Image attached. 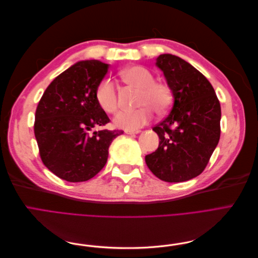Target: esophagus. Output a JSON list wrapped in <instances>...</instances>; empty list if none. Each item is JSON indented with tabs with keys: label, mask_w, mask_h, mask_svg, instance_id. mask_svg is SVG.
Segmentation results:
<instances>
[{
	"label": "esophagus",
	"mask_w": 258,
	"mask_h": 258,
	"mask_svg": "<svg viewBox=\"0 0 258 258\" xmlns=\"http://www.w3.org/2000/svg\"><path fill=\"white\" fill-rule=\"evenodd\" d=\"M124 132H126L127 135H137L139 132H141L140 130H129V129H124Z\"/></svg>",
	"instance_id": "esophagus-1"
}]
</instances>
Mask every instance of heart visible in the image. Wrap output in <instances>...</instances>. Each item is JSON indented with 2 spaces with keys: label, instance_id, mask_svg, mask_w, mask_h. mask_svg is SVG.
<instances>
[{
  "label": "heart",
  "instance_id": "1",
  "mask_svg": "<svg viewBox=\"0 0 258 258\" xmlns=\"http://www.w3.org/2000/svg\"><path fill=\"white\" fill-rule=\"evenodd\" d=\"M120 76L124 83L140 89L135 111H123L116 115L114 122L117 127L136 130L143 127L151 120L152 109L156 114L167 113L173 103V92L166 83L155 82L154 74L144 67L135 66L122 70ZM95 98L99 106L108 114L116 113L118 108V98L114 83L104 79L95 91Z\"/></svg>",
  "mask_w": 258,
  "mask_h": 258
}]
</instances>
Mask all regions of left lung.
I'll list each match as a JSON object with an SVG mask.
<instances>
[{"instance_id": "left-lung-1", "label": "left lung", "mask_w": 258, "mask_h": 258, "mask_svg": "<svg viewBox=\"0 0 258 258\" xmlns=\"http://www.w3.org/2000/svg\"><path fill=\"white\" fill-rule=\"evenodd\" d=\"M156 64L172 89L170 114L153 130L158 148L145 156V162L161 181H188L204 172L221 137V104L206 76L188 62L170 53Z\"/></svg>"}]
</instances>
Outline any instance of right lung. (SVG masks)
Segmentation results:
<instances>
[{
  "instance_id": "right-lung-1",
  "label": "right lung",
  "mask_w": 258,
  "mask_h": 258,
  "mask_svg": "<svg viewBox=\"0 0 258 258\" xmlns=\"http://www.w3.org/2000/svg\"><path fill=\"white\" fill-rule=\"evenodd\" d=\"M108 64L80 61L54 79L37 104L34 135L45 167L68 182H85L107 161L108 147L122 130L102 129L110 122L95 98Z\"/></svg>"
}]
</instances>
